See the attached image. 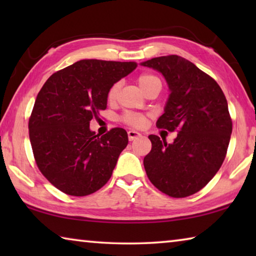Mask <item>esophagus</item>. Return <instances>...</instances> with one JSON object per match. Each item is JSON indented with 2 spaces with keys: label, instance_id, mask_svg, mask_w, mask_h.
Instances as JSON below:
<instances>
[{
  "label": "esophagus",
  "instance_id": "esophagus-1",
  "mask_svg": "<svg viewBox=\"0 0 256 256\" xmlns=\"http://www.w3.org/2000/svg\"><path fill=\"white\" fill-rule=\"evenodd\" d=\"M128 136L130 141H133V140H136V138H140L141 133L138 132V131H134V130H131V131L128 132Z\"/></svg>",
  "mask_w": 256,
  "mask_h": 256
}]
</instances>
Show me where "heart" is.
I'll list each match as a JSON object with an SVG mask.
<instances>
[{
	"mask_svg": "<svg viewBox=\"0 0 256 256\" xmlns=\"http://www.w3.org/2000/svg\"><path fill=\"white\" fill-rule=\"evenodd\" d=\"M154 80H157V78L152 74H141L138 79V86H140L142 90L146 84H150V82ZM118 88H120L118 84H115L110 86V89L108 90V94H107L108 100L110 102L115 100L116 96H118ZM123 120H124V122L131 124V125H133V126H142V125L146 123V118L144 115L134 114V112H128V114H125Z\"/></svg>",
	"mask_w": 256,
	"mask_h": 256,
	"instance_id": "heart-1",
	"label": "heart"
}]
</instances>
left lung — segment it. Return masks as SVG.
Here are the masks:
<instances>
[{
    "label": "left lung",
    "mask_w": 256,
    "mask_h": 256,
    "mask_svg": "<svg viewBox=\"0 0 256 256\" xmlns=\"http://www.w3.org/2000/svg\"><path fill=\"white\" fill-rule=\"evenodd\" d=\"M140 64L162 73L170 92L157 126L178 130L172 144L149 136L152 148L144 159L146 172L167 196H192L209 183L226 157L232 131L227 99L211 76L180 56Z\"/></svg>",
    "instance_id": "obj_1"
}]
</instances>
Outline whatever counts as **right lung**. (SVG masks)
Returning <instances> with one entry per match:
<instances>
[{
	"label": "right lung",
	"mask_w": 256,
	"mask_h": 256,
	"mask_svg": "<svg viewBox=\"0 0 256 256\" xmlns=\"http://www.w3.org/2000/svg\"><path fill=\"white\" fill-rule=\"evenodd\" d=\"M136 68L134 62L81 60L50 76L37 94L30 144L42 174L63 193L89 196L110 178L128 133L116 128L99 136L90 120L106 110L110 86Z\"/></svg>",
	"instance_id": "1"
}]
</instances>
